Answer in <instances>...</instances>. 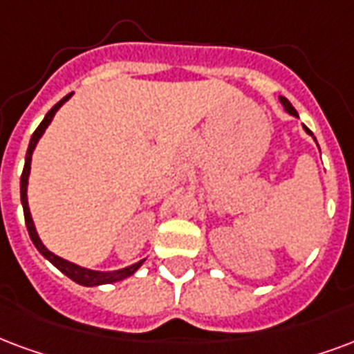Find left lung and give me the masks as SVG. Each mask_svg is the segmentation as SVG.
Here are the masks:
<instances>
[{
	"instance_id": "8db88e82",
	"label": "left lung",
	"mask_w": 354,
	"mask_h": 354,
	"mask_svg": "<svg viewBox=\"0 0 354 354\" xmlns=\"http://www.w3.org/2000/svg\"><path fill=\"white\" fill-rule=\"evenodd\" d=\"M279 103L283 104L285 112H289L290 116L298 118V112L295 111V106H292V104H290L289 101H287V99H285V97H281V95H279ZM304 131H306V133H308V135H311V137H313V133H311V131L308 129V127H306V125H304ZM313 140H315V137H313ZM315 142H317V140H315ZM317 146H319V144H317Z\"/></svg>"
}]
</instances>
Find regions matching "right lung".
<instances>
[{
  "mask_svg": "<svg viewBox=\"0 0 354 354\" xmlns=\"http://www.w3.org/2000/svg\"><path fill=\"white\" fill-rule=\"evenodd\" d=\"M73 93L69 95H65L59 103H56L52 106L50 111L46 112V116L44 120L39 124V127L35 129V133L31 135L30 146H28V151H26V163H24V170H22V176H20V201H22V208H24V217H26V227H28V232H30V238L33 245L37 248V251L43 255L46 261H50L54 266H56L57 270L65 274L67 277H71L75 283L84 285V287H97V285H106V283H116V281H122L125 277L133 276L135 272L140 268L144 264L146 259L142 261H138V263L131 264V266H125V268H120V270H111V272H101V270H91V268H84V266H78V264L71 263V261H65V259L57 257L56 253H52L43 242H41V238L37 234V229H35V223H33V219H31V212H30V204H28V180H30V170H31V156H33V150H35V146L41 140V137L44 135V131L46 127L50 125V122L56 116V112L64 106L67 101L71 99Z\"/></svg>",
  "mask_w": 354,
  "mask_h": 354,
  "instance_id": "1",
  "label": "right lung"
}]
</instances>
